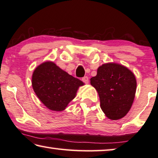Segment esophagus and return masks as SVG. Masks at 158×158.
<instances>
[{"instance_id": "34e87169", "label": "esophagus", "mask_w": 158, "mask_h": 158, "mask_svg": "<svg viewBox=\"0 0 158 158\" xmlns=\"http://www.w3.org/2000/svg\"><path fill=\"white\" fill-rule=\"evenodd\" d=\"M82 81L84 82V83H85V84H87L89 82V78H88V77L87 76H85V77H83L82 78Z\"/></svg>"}]
</instances>
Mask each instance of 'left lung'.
Returning <instances> with one entry per match:
<instances>
[{
    "label": "left lung",
    "instance_id": "8db88e82",
    "mask_svg": "<svg viewBox=\"0 0 158 158\" xmlns=\"http://www.w3.org/2000/svg\"><path fill=\"white\" fill-rule=\"evenodd\" d=\"M90 83L97 89L103 112L110 120L125 116L132 105L136 89L134 73L115 63L103 64L97 69Z\"/></svg>",
    "mask_w": 158,
    "mask_h": 158
}]
</instances>
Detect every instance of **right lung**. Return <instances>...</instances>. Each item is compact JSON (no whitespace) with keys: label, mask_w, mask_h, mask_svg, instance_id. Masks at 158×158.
I'll return each instance as SVG.
<instances>
[{"label":"right lung","mask_w":158,"mask_h":158,"mask_svg":"<svg viewBox=\"0 0 158 158\" xmlns=\"http://www.w3.org/2000/svg\"><path fill=\"white\" fill-rule=\"evenodd\" d=\"M84 83L63 71L52 61L41 64L33 71L32 87L35 94L49 109L62 111L76 96Z\"/></svg>","instance_id":"obj_1"}]
</instances>
